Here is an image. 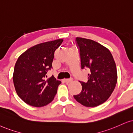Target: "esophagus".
<instances>
[{"label": "esophagus", "instance_id": "1", "mask_svg": "<svg viewBox=\"0 0 133 133\" xmlns=\"http://www.w3.org/2000/svg\"><path fill=\"white\" fill-rule=\"evenodd\" d=\"M72 80V78H66V79H64V81L65 83H69Z\"/></svg>", "mask_w": 133, "mask_h": 133}]
</instances>
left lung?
<instances>
[{"mask_svg":"<svg viewBox=\"0 0 133 133\" xmlns=\"http://www.w3.org/2000/svg\"><path fill=\"white\" fill-rule=\"evenodd\" d=\"M81 59L82 69H90L87 83L80 82L81 93L75 99L84 106L93 107L108 99L117 82L116 64L112 55L106 47L90 39L77 37Z\"/></svg>","mask_w":133,"mask_h":133,"instance_id":"obj_1","label":"left lung"}]
</instances>
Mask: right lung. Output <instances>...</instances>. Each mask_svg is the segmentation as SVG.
Wrapping results in <instances>:
<instances>
[{
    "instance_id": "obj_1",
    "label": "right lung",
    "mask_w": 133,
    "mask_h": 133,
    "mask_svg": "<svg viewBox=\"0 0 133 133\" xmlns=\"http://www.w3.org/2000/svg\"><path fill=\"white\" fill-rule=\"evenodd\" d=\"M63 39L39 43L21 54L15 64L13 80L20 98L34 107H43L54 99L61 82L51 77L45 80L52 68L55 50Z\"/></svg>"
}]
</instances>
